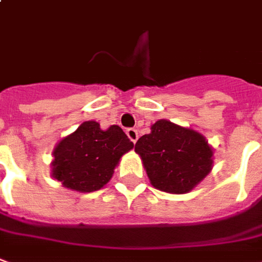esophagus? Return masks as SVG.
<instances>
[{"mask_svg": "<svg viewBox=\"0 0 262 262\" xmlns=\"http://www.w3.org/2000/svg\"><path fill=\"white\" fill-rule=\"evenodd\" d=\"M126 135H127V137L130 139L133 143H136V140L139 139V133H137L136 129H133V127H129V129L126 130Z\"/></svg>", "mask_w": 262, "mask_h": 262, "instance_id": "34e87169", "label": "esophagus"}]
</instances>
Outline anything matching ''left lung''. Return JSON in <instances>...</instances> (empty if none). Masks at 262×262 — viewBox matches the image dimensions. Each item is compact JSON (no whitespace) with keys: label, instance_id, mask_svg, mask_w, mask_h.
Instances as JSON below:
<instances>
[{"label":"left lung","instance_id":"8db88e82","mask_svg":"<svg viewBox=\"0 0 262 262\" xmlns=\"http://www.w3.org/2000/svg\"><path fill=\"white\" fill-rule=\"evenodd\" d=\"M150 183L162 191L183 194L210 173L213 150L200 133L157 120L135 144Z\"/></svg>","mask_w":262,"mask_h":262}]
</instances>
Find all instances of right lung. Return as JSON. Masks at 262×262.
<instances>
[{
	"mask_svg": "<svg viewBox=\"0 0 262 262\" xmlns=\"http://www.w3.org/2000/svg\"><path fill=\"white\" fill-rule=\"evenodd\" d=\"M133 147L119 126L102 130L99 123L83 122L54 150L52 176L65 187L96 191L111 180L120 157Z\"/></svg>",
	"mask_w": 262,
	"mask_h": 262,
	"instance_id": "1",
	"label": "right lung"
}]
</instances>
